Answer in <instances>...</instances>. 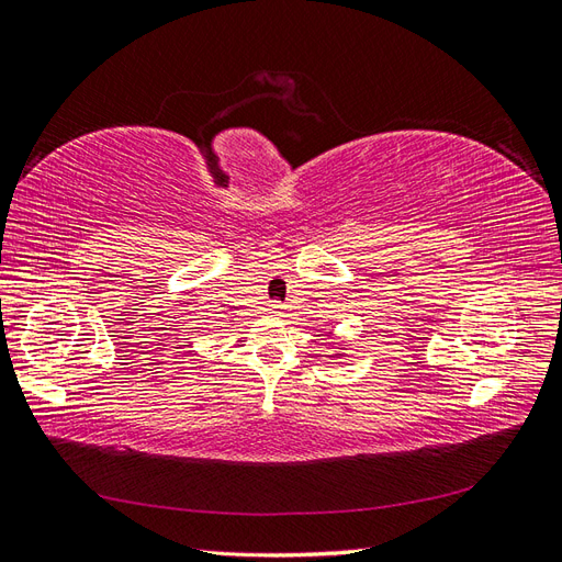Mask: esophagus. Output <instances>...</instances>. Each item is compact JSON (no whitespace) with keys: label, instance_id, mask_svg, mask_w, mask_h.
Returning a JSON list of instances; mask_svg holds the SVG:
<instances>
[{"label":"esophagus","instance_id":"1","mask_svg":"<svg viewBox=\"0 0 562 562\" xmlns=\"http://www.w3.org/2000/svg\"><path fill=\"white\" fill-rule=\"evenodd\" d=\"M281 310H283L281 302H271V304H269V312H271V314H281Z\"/></svg>","mask_w":562,"mask_h":562}]
</instances>
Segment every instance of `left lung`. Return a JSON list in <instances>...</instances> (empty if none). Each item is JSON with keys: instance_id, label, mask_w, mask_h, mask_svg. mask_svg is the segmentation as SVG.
Returning a JSON list of instances; mask_svg holds the SVG:
<instances>
[{"instance_id": "8db88e82", "label": "left lung", "mask_w": 562, "mask_h": 562, "mask_svg": "<svg viewBox=\"0 0 562 562\" xmlns=\"http://www.w3.org/2000/svg\"><path fill=\"white\" fill-rule=\"evenodd\" d=\"M335 356H339V353H335Z\"/></svg>"}]
</instances>
